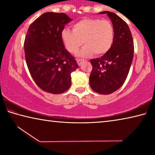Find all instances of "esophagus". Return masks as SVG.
Masks as SVG:
<instances>
[{
	"mask_svg": "<svg viewBox=\"0 0 155 155\" xmlns=\"http://www.w3.org/2000/svg\"><path fill=\"white\" fill-rule=\"evenodd\" d=\"M77 61L78 65H80L84 61V59H77Z\"/></svg>",
	"mask_w": 155,
	"mask_h": 155,
	"instance_id": "1",
	"label": "esophagus"
}]
</instances>
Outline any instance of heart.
Wrapping results in <instances>:
<instances>
[{"label": "heart", "mask_w": 155, "mask_h": 155, "mask_svg": "<svg viewBox=\"0 0 155 155\" xmlns=\"http://www.w3.org/2000/svg\"><path fill=\"white\" fill-rule=\"evenodd\" d=\"M72 29L62 31L63 43L67 51L72 54L85 44L78 52L81 57H90L94 52L96 55L105 54L114 42V28L107 20L85 18L73 25Z\"/></svg>", "instance_id": "b5f03b06"}]
</instances>
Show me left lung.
<instances>
[{"label":"left lung","mask_w":155,"mask_h":155,"mask_svg":"<svg viewBox=\"0 0 155 155\" xmlns=\"http://www.w3.org/2000/svg\"><path fill=\"white\" fill-rule=\"evenodd\" d=\"M114 28V40L108 51L101 58L92 59L90 76L91 88L101 94H110L124 84L133 61L134 44L128 25L114 13L105 11Z\"/></svg>","instance_id":"1"}]
</instances>
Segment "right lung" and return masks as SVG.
I'll return each mask as SVG.
<instances>
[{
    "label": "right lung",
    "instance_id": "add662e5",
    "mask_svg": "<svg viewBox=\"0 0 155 155\" xmlns=\"http://www.w3.org/2000/svg\"><path fill=\"white\" fill-rule=\"evenodd\" d=\"M72 20L64 13H44L30 25L25 37V59L37 85L57 94L71 85V73L78 64L61 39L65 25Z\"/></svg>",
    "mask_w": 155,
    "mask_h": 155
}]
</instances>
